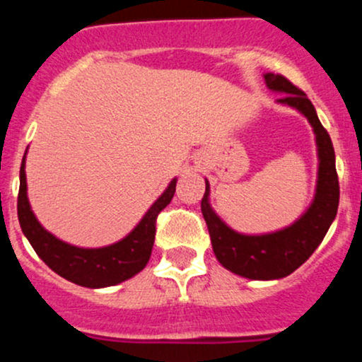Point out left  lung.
<instances>
[{
  "mask_svg": "<svg viewBox=\"0 0 362 362\" xmlns=\"http://www.w3.org/2000/svg\"><path fill=\"white\" fill-rule=\"evenodd\" d=\"M264 78L269 88L284 93L277 102L300 110L310 120L317 134L320 167L315 201L311 202L310 209L289 228L259 236L236 233L214 214L209 206L207 182L206 194L201 201L202 216L206 219L214 255L219 264L238 276L259 281L281 279L289 276L310 259L335 219L340 195L334 144L327 129L320 122L313 103L308 100L305 91L293 85L282 74L267 73Z\"/></svg>",
  "mask_w": 362,
  "mask_h": 362,
  "instance_id": "obj_1",
  "label": "left lung"
}]
</instances>
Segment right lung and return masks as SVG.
<instances>
[{"label":"right lung","instance_id":"obj_1","mask_svg":"<svg viewBox=\"0 0 362 362\" xmlns=\"http://www.w3.org/2000/svg\"><path fill=\"white\" fill-rule=\"evenodd\" d=\"M177 180L170 182L168 189L148 209L138 226L120 242L103 248H78L68 245L45 231L32 213L27 199L25 180V156L20 167V190L16 211L23 235L30 242L37 255L54 272L64 279L85 288H107L136 276L146 267L156 235V218L172 201Z\"/></svg>","mask_w":362,"mask_h":362}]
</instances>
